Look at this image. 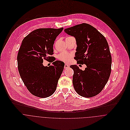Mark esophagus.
Masks as SVG:
<instances>
[{"instance_id": "34e87169", "label": "esophagus", "mask_w": 130, "mask_h": 130, "mask_svg": "<svg viewBox=\"0 0 130 130\" xmlns=\"http://www.w3.org/2000/svg\"><path fill=\"white\" fill-rule=\"evenodd\" d=\"M69 67V66L68 64H64V68L65 69H66L68 68Z\"/></svg>"}]
</instances>
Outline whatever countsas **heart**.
Wrapping results in <instances>:
<instances>
[{"label":"heart","instance_id":"heart-1","mask_svg":"<svg viewBox=\"0 0 130 130\" xmlns=\"http://www.w3.org/2000/svg\"><path fill=\"white\" fill-rule=\"evenodd\" d=\"M72 57V54L68 53H65V52L61 53L58 56V58L59 59L65 62H69Z\"/></svg>","mask_w":130,"mask_h":130}]
</instances>
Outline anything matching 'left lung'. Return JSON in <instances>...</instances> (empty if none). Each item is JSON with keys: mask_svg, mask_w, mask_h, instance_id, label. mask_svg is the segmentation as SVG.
<instances>
[{"mask_svg": "<svg viewBox=\"0 0 130 130\" xmlns=\"http://www.w3.org/2000/svg\"><path fill=\"white\" fill-rule=\"evenodd\" d=\"M64 31L75 38L74 58L77 63L87 66L84 71L76 65L70 66L74 72V90L83 97L94 96L103 90L111 74V57L108 42L95 28L87 23L77 24Z\"/></svg>", "mask_w": 130, "mask_h": 130, "instance_id": "8db88e82", "label": "left lung"}]
</instances>
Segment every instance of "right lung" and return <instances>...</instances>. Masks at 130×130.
Instances as JSON below:
<instances>
[{
  "instance_id": "right-lung-1",
  "label": "right lung",
  "mask_w": 130,
  "mask_h": 130,
  "mask_svg": "<svg viewBox=\"0 0 130 130\" xmlns=\"http://www.w3.org/2000/svg\"><path fill=\"white\" fill-rule=\"evenodd\" d=\"M63 27L39 28L23 39L17 59L20 77L29 92L37 97L45 98L56 91L58 80L63 70L64 63L55 61L53 45L56 37ZM51 59L53 65H43V59Z\"/></svg>"
}]
</instances>
